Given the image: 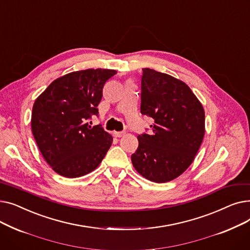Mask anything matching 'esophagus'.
Listing matches in <instances>:
<instances>
[{
    "label": "esophagus",
    "mask_w": 250,
    "mask_h": 250,
    "mask_svg": "<svg viewBox=\"0 0 250 250\" xmlns=\"http://www.w3.org/2000/svg\"><path fill=\"white\" fill-rule=\"evenodd\" d=\"M125 132H113V136L115 137V138H121V137H123V136H125Z\"/></svg>",
    "instance_id": "1"
}]
</instances>
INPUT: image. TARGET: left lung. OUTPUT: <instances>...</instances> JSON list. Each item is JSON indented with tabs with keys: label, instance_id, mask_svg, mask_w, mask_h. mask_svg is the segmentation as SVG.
Here are the masks:
<instances>
[{
	"label": "left lung",
	"instance_id": "obj_1",
	"mask_svg": "<svg viewBox=\"0 0 250 250\" xmlns=\"http://www.w3.org/2000/svg\"><path fill=\"white\" fill-rule=\"evenodd\" d=\"M141 112L154 120L151 133L138 136L132 163L145 178L163 183L192 163L205 136V110L190 88L178 79L143 69Z\"/></svg>",
	"mask_w": 250,
	"mask_h": 250
}]
</instances>
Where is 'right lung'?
<instances>
[{"instance_id":"obj_1","label":"right lung","mask_w":250,"mask_h":250,"mask_svg":"<svg viewBox=\"0 0 250 250\" xmlns=\"http://www.w3.org/2000/svg\"><path fill=\"white\" fill-rule=\"evenodd\" d=\"M115 74L108 69L72 72L56 79L36 98L32 134L44 160L58 174L86 175L99 166L110 148L111 135L87 122L98 114L103 86Z\"/></svg>"}]
</instances>
